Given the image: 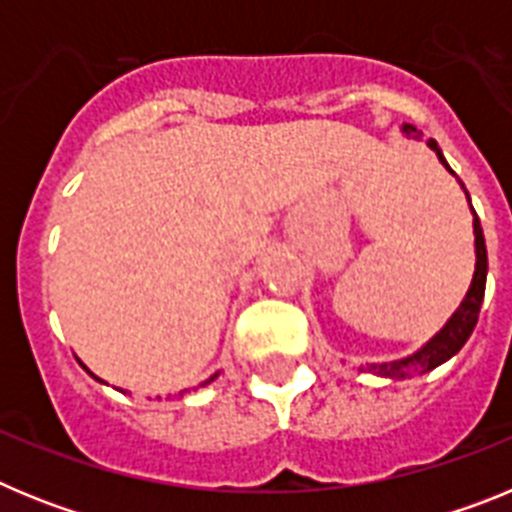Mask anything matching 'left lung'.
I'll list each match as a JSON object with an SVG mask.
<instances>
[{
  "mask_svg": "<svg viewBox=\"0 0 512 512\" xmlns=\"http://www.w3.org/2000/svg\"><path fill=\"white\" fill-rule=\"evenodd\" d=\"M402 133L410 135V138H415V140H423V135L418 133V128H415V125H405V128H402ZM425 143H428V148H433V151H436L438 161H441V164L451 171V166L446 164V158H443V153H441V148H438L436 140L428 138ZM472 215H474V246H477V266H474L472 287H469L467 297H464V302L459 305V310L451 315L449 323L443 325L436 336H433L431 341L420 348L418 354L408 356V359H402V361H392V364L372 366L374 372L382 374V377H395V379L400 377L402 379V377H408L410 369H418V372H431V369H436L438 364L449 361L451 356H454L456 351L464 346V343H467V338L472 336V330H474V325H477V318H479V307H482V300H485V284H487L485 235H482V225H479L477 212L472 210Z\"/></svg>",
  "mask_w": 512,
  "mask_h": 512,
  "instance_id": "left-lung-1",
  "label": "left lung"
}]
</instances>
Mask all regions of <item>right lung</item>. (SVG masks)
I'll use <instances>...</instances> for the list:
<instances>
[{"label":"right lung","mask_w":512,"mask_h":512,"mask_svg":"<svg viewBox=\"0 0 512 512\" xmlns=\"http://www.w3.org/2000/svg\"><path fill=\"white\" fill-rule=\"evenodd\" d=\"M215 377H217V374H215ZM215 377H210V379H207V382H202V387H205V384H210ZM182 395H184V392H182Z\"/></svg>","instance_id":"right-lung-1"}]
</instances>
